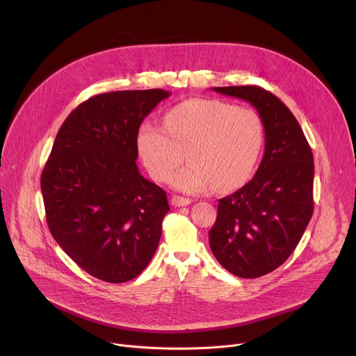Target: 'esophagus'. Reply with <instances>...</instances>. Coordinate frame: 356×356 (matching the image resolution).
<instances>
[{
  "instance_id": "esophagus-1",
  "label": "esophagus",
  "mask_w": 356,
  "mask_h": 356,
  "mask_svg": "<svg viewBox=\"0 0 356 356\" xmlns=\"http://www.w3.org/2000/svg\"><path fill=\"white\" fill-rule=\"evenodd\" d=\"M172 204L173 207H188V204H191V199H188V197H181V196H177V195H175L173 197H172Z\"/></svg>"
}]
</instances>
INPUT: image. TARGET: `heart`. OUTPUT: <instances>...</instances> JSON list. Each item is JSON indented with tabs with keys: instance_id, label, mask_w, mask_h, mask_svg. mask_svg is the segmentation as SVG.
I'll return each mask as SVG.
<instances>
[{
	"instance_id": "heart-1",
	"label": "heart",
	"mask_w": 356,
	"mask_h": 356,
	"mask_svg": "<svg viewBox=\"0 0 356 356\" xmlns=\"http://www.w3.org/2000/svg\"><path fill=\"white\" fill-rule=\"evenodd\" d=\"M165 128L144 122L137 148L156 180L165 181L186 159L191 163L170 183L176 189L200 193L238 188L254 172L264 145L258 112L220 99H188L164 117Z\"/></svg>"
}]
</instances>
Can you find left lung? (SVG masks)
<instances>
[{"label":"left lung","mask_w":356,"mask_h":356,"mask_svg":"<svg viewBox=\"0 0 356 356\" xmlns=\"http://www.w3.org/2000/svg\"><path fill=\"white\" fill-rule=\"evenodd\" d=\"M215 92L250 102L263 120L264 157L255 176L219 199L209 245L219 264L241 278L282 266L300 242L313 215L312 148L291 111L259 86H223Z\"/></svg>","instance_id":"left-lung-1"}]
</instances>
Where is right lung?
Listing matches in <instances>:
<instances>
[{"label": "right lung", "mask_w": 356, "mask_h": 356, "mask_svg": "<svg viewBox=\"0 0 356 356\" xmlns=\"http://www.w3.org/2000/svg\"><path fill=\"white\" fill-rule=\"evenodd\" d=\"M163 89L99 93L74 108L56 136L40 184L60 248L106 283L136 278L152 261L170 211L165 192L137 167L143 120Z\"/></svg>", "instance_id": "obj_1"}]
</instances>
